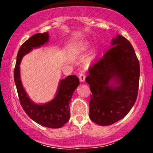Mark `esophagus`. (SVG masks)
<instances>
[{
	"label": "esophagus",
	"mask_w": 153,
	"mask_h": 153,
	"mask_svg": "<svg viewBox=\"0 0 153 153\" xmlns=\"http://www.w3.org/2000/svg\"><path fill=\"white\" fill-rule=\"evenodd\" d=\"M79 79H80V82H84L85 81V73H81L79 75Z\"/></svg>",
	"instance_id": "esophagus-1"
}]
</instances>
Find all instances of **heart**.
Segmentation results:
<instances>
[{
    "label": "heart",
    "instance_id": "obj_1",
    "mask_svg": "<svg viewBox=\"0 0 153 153\" xmlns=\"http://www.w3.org/2000/svg\"><path fill=\"white\" fill-rule=\"evenodd\" d=\"M89 46H90V44H89V42H85L81 45V49L82 50H86Z\"/></svg>",
    "mask_w": 153,
    "mask_h": 153
}]
</instances>
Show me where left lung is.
Wrapping results in <instances>:
<instances>
[{"mask_svg": "<svg viewBox=\"0 0 153 153\" xmlns=\"http://www.w3.org/2000/svg\"><path fill=\"white\" fill-rule=\"evenodd\" d=\"M112 47L89 68L85 81L92 93L91 121L108 126L125 117L138 94L140 63L131 43L121 35L112 39Z\"/></svg>", "mask_w": 153, "mask_h": 153, "instance_id": "1", "label": "left lung"}]
</instances>
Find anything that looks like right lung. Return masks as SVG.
<instances>
[{
	"instance_id": "add662e5",
	"label": "right lung",
	"mask_w": 153,
	"mask_h": 153,
	"mask_svg": "<svg viewBox=\"0 0 153 153\" xmlns=\"http://www.w3.org/2000/svg\"><path fill=\"white\" fill-rule=\"evenodd\" d=\"M47 32L36 34L21 46L16 57L14 69V81L19 101L26 114L40 125L49 128H60L69 121L70 101L73 92L80 84L76 75H68L59 81L55 97L50 102L37 104L29 99L23 87L20 77V63L22 57L33 49L40 47L49 42Z\"/></svg>"
}]
</instances>
